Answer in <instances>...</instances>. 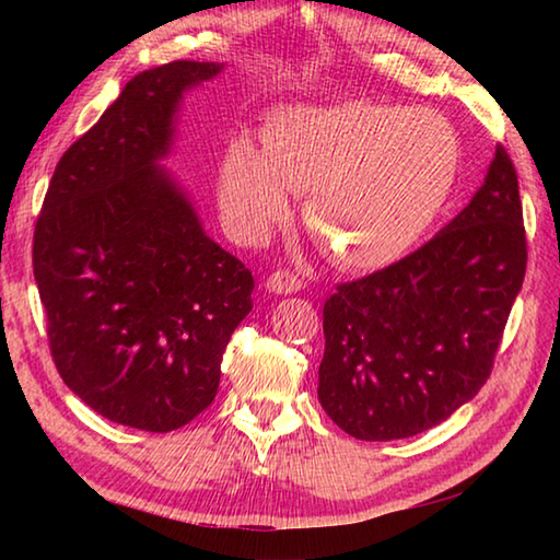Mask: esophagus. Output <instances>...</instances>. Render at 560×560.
Returning a JSON list of instances; mask_svg holds the SVG:
<instances>
[{
  "mask_svg": "<svg viewBox=\"0 0 560 560\" xmlns=\"http://www.w3.org/2000/svg\"><path fill=\"white\" fill-rule=\"evenodd\" d=\"M264 289L269 293H296L303 289V281L291 271H273L271 277L264 281Z\"/></svg>",
  "mask_w": 560,
  "mask_h": 560,
  "instance_id": "obj_1",
  "label": "esophagus"
}]
</instances>
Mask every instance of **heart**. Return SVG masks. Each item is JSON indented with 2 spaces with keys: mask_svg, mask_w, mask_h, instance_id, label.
I'll use <instances>...</instances> for the list:
<instances>
[{
  "mask_svg": "<svg viewBox=\"0 0 560 560\" xmlns=\"http://www.w3.org/2000/svg\"><path fill=\"white\" fill-rule=\"evenodd\" d=\"M459 170L457 132L424 108L343 101L271 116L261 153L226 148L220 205L236 232L267 234L306 192L303 220L334 261L375 271L402 259L447 205Z\"/></svg>",
  "mask_w": 560,
  "mask_h": 560,
  "instance_id": "b5f03b06",
  "label": "heart"
}]
</instances>
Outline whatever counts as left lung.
Instances as JSON below:
<instances>
[{
  "mask_svg": "<svg viewBox=\"0 0 560 560\" xmlns=\"http://www.w3.org/2000/svg\"><path fill=\"white\" fill-rule=\"evenodd\" d=\"M524 273L518 179L497 148L485 183L438 236L326 301L320 407L365 442L444 422L487 383Z\"/></svg>",
  "mask_w": 560,
  "mask_h": 560,
  "instance_id": "obj_1",
  "label": "left lung"
}]
</instances>
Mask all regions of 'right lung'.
I'll return each instance as SVG.
<instances>
[{
  "instance_id": "1",
  "label": "right lung",
  "mask_w": 560,
  "mask_h": 560,
  "mask_svg": "<svg viewBox=\"0 0 560 560\" xmlns=\"http://www.w3.org/2000/svg\"><path fill=\"white\" fill-rule=\"evenodd\" d=\"M224 63L140 71L54 170L34 279L63 383L110 422L173 432L214 400L254 277L210 240L173 153L187 91Z\"/></svg>"
}]
</instances>
